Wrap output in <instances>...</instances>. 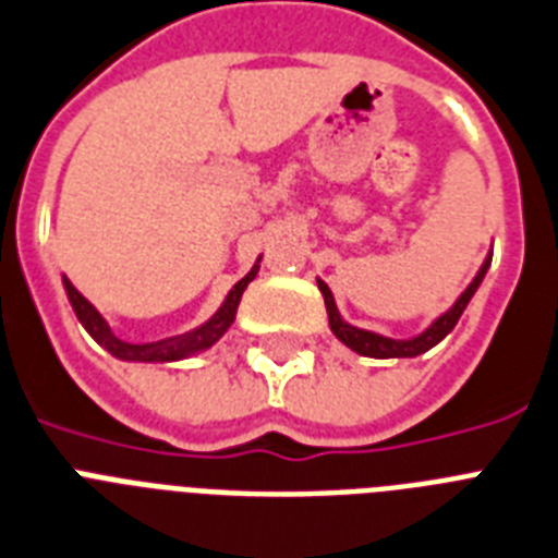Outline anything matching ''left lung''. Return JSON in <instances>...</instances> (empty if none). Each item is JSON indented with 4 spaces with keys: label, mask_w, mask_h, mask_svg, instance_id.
<instances>
[{
    "label": "left lung",
    "mask_w": 558,
    "mask_h": 558,
    "mask_svg": "<svg viewBox=\"0 0 558 558\" xmlns=\"http://www.w3.org/2000/svg\"><path fill=\"white\" fill-rule=\"evenodd\" d=\"M487 269H490V257L484 260V266L478 269V275L473 278V283H470V287L461 292L459 301L452 303L450 310L444 312L441 318L429 326L427 332H421L418 338H410V341L384 338V335L366 332V329H357V326L347 324V320L338 315V310H335V298H332V292H329V287H326L324 280H318V289H320V294H324L326 315H329V326H332V332L338 335V341L347 343V347H350V350H355L357 355H366V357H415V355H421V352L433 350V347H436L441 338H447V335H450L452 326L459 324L461 312L468 310L470 298H473L475 289H478V283L484 280Z\"/></svg>",
    "instance_id": "1"
}]
</instances>
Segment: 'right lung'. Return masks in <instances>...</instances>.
I'll list each match as a JSON object with an SVG mask.
<instances>
[{
    "label": "right lung",
    "instance_id": "add662e5",
    "mask_svg": "<svg viewBox=\"0 0 558 558\" xmlns=\"http://www.w3.org/2000/svg\"><path fill=\"white\" fill-rule=\"evenodd\" d=\"M257 264H260V260H257ZM257 264L252 266V271H248L246 278L234 283V289L229 292V298H226L223 306L215 312V318H208L206 324L197 326L194 332L171 335V338H160V341H154V343L120 341V338H114V335H111V329H108V324L102 320V315H99V312L94 310L88 301H85L83 294L76 292L74 283H71L68 278H65V292H68V301H71V306H74L76 318H80V324L88 329V335L99 343V347H106L111 355L122 357V361H146V364L157 361V364H162V361H177V357L192 355V352L208 350V347H211V343H215L217 338H220V335H223L226 329L234 324V315H238V303H240V298H243V289H246L248 283L255 280L257 269H260Z\"/></svg>",
    "mask_w": 558,
    "mask_h": 558
}]
</instances>
